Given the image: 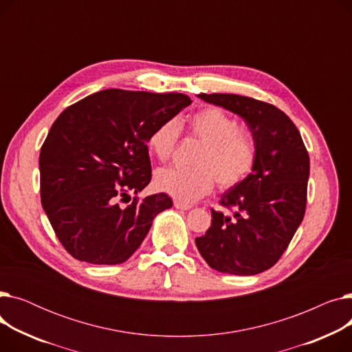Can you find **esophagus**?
<instances>
[{"label": "esophagus", "instance_id": "34e87169", "mask_svg": "<svg viewBox=\"0 0 352 352\" xmlns=\"http://www.w3.org/2000/svg\"><path fill=\"white\" fill-rule=\"evenodd\" d=\"M174 207H175V208H178V210L187 211V210H190L192 206H191V204H187V202H182V201L175 199V201H174Z\"/></svg>", "mask_w": 352, "mask_h": 352}]
</instances>
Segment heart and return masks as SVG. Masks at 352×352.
<instances>
[{
	"label": "heart",
	"mask_w": 352,
	"mask_h": 352,
	"mask_svg": "<svg viewBox=\"0 0 352 352\" xmlns=\"http://www.w3.org/2000/svg\"><path fill=\"white\" fill-rule=\"evenodd\" d=\"M191 131L204 146L195 160L197 168H161L155 174L160 191L179 201L192 202L214 188V182L230 188L241 182L255 162V144L250 134L239 129L235 118L223 109L210 107L192 116ZM179 122L175 118L158 124L148 135L150 151L160 160H168L178 142Z\"/></svg>",
	"instance_id": "heart-1"
}]
</instances>
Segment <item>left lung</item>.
Listing matches in <instances>:
<instances>
[{
  "mask_svg": "<svg viewBox=\"0 0 352 352\" xmlns=\"http://www.w3.org/2000/svg\"><path fill=\"white\" fill-rule=\"evenodd\" d=\"M241 117L255 144L252 173L221 195L232 215L211 210V227L195 244L207 264L226 274L255 275L280 260L307 206L309 157L301 134L276 107L236 94H199Z\"/></svg>",
  "mask_w": 352,
  "mask_h": 352,
  "instance_id": "obj_1",
  "label": "left lung"
}]
</instances>
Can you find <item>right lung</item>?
Masks as SVG:
<instances>
[{"mask_svg": "<svg viewBox=\"0 0 352 352\" xmlns=\"http://www.w3.org/2000/svg\"><path fill=\"white\" fill-rule=\"evenodd\" d=\"M191 104L186 94L104 89L65 108L40 153L41 204L63 247L76 260L116 265L131 256L154 218L173 207L154 194L126 207L151 181L146 140ZM131 199V198H129Z\"/></svg>", "mask_w": 352, "mask_h": 352, "instance_id": "1", "label": "right lung"}]
</instances>
